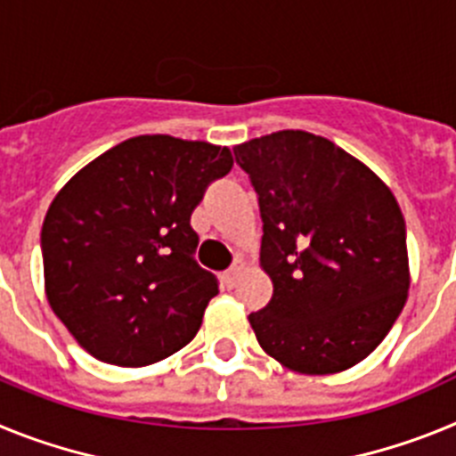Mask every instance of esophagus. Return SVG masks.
<instances>
[{
	"instance_id": "34e87169",
	"label": "esophagus",
	"mask_w": 456,
	"mask_h": 456,
	"mask_svg": "<svg viewBox=\"0 0 456 456\" xmlns=\"http://www.w3.org/2000/svg\"><path fill=\"white\" fill-rule=\"evenodd\" d=\"M241 272H244V260H241V257H237L235 263L231 265V269L225 272V283L235 285V281H237V278H240Z\"/></svg>"
}]
</instances>
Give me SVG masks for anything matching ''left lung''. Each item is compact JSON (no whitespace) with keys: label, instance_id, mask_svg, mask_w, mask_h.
<instances>
[{"label":"left lung","instance_id":"left-lung-1","mask_svg":"<svg viewBox=\"0 0 456 456\" xmlns=\"http://www.w3.org/2000/svg\"><path fill=\"white\" fill-rule=\"evenodd\" d=\"M263 216L260 267L272 301L251 313L260 347L283 368L336 374L388 336L409 297L406 225L388 184L304 130L235 146Z\"/></svg>","mask_w":456,"mask_h":456}]
</instances>
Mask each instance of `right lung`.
<instances>
[{
	"mask_svg": "<svg viewBox=\"0 0 456 456\" xmlns=\"http://www.w3.org/2000/svg\"><path fill=\"white\" fill-rule=\"evenodd\" d=\"M231 168V148L143 134L95 157L56 193L40 231L45 294L93 358L143 368L199 333L219 285L193 260L189 219Z\"/></svg>",
	"mask_w": 456,
	"mask_h": 456,
	"instance_id": "right-lung-1",
	"label": "right lung"
}]
</instances>
